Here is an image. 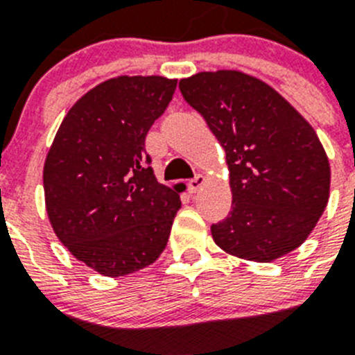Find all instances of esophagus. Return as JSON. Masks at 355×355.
I'll list each match as a JSON object with an SVG mask.
<instances>
[{"mask_svg": "<svg viewBox=\"0 0 355 355\" xmlns=\"http://www.w3.org/2000/svg\"><path fill=\"white\" fill-rule=\"evenodd\" d=\"M206 183V178L202 174H197L196 178H192V180L188 181V190H190V193H196L197 190H199L202 184Z\"/></svg>", "mask_w": 355, "mask_h": 355, "instance_id": "esophagus-1", "label": "esophagus"}]
</instances>
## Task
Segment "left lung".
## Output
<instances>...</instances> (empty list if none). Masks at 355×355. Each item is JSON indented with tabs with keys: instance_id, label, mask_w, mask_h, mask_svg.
I'll use <instances>...</instances> for the list:
<instances>
[{
	"instance_id": "1",
	"label": "left lung",
	"mask_w": 355,
	"mask_h": 355,
	"mask_svg": "<svg viewBox=\"0 0 355 355\" xmlns=\"http://www.w3.org/2000/svg\"><path fill=\"white\" fill-rule=\"evenodd\" d=\"M225 153L231 211L211 225L234 258L270 263L306 241L329 202L331 165L318 135L270 85L234 69L180 81Z\"/></svg>"
}]
</instances>
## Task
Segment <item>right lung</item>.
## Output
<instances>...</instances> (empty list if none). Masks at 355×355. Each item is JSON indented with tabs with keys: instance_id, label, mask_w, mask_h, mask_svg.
Wrapping results in <instances>:
<instances>
[{
	"instance_id": "add662e5",
	"label": "right lung",
	"mask_w": 355,
	"mask_h": 355,
	"mask_svg": "<svg viewBox=\"0 0 355 355\" xmlns=\"http://www.w3.org/2000/svg\"><path fill=\"white\" fill-rule=\"evenodd\" d=\"M178 80L110 78L78 99L44 162V199L58 240L106 277L139 272L167 245L180 193L156 180L146 135Z\"/></svg>"
}]
</instances>
